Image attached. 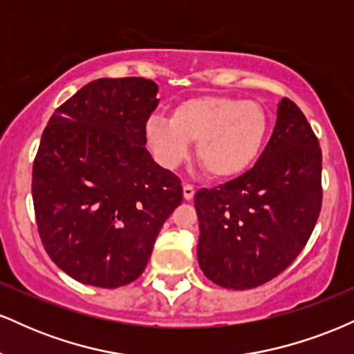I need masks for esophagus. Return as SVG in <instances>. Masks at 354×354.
<instances>
[{
    "instance_id": "obj_1",
    "label": "esophagus",
    "mask_w": 354,
    "mask_h": 354,
    "mask_svg": "<svg viewBox=\"0 0 354 354\" xmlns=\"http://www.w3.org/2000/svg\"><path fill=\"white\" fill-rule=\"evenodd\" d=\"M194 193H196V189H194V186L191 185H185L183 186V196H185V200H193L194 198Z\"/></svg>"
}]
</instances>
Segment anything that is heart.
Instances as JSON below:
<instances>
[{
	"label": "heart",
	"instance_id": "obj_1",
	"mask_svg": "<svg viewBox=\"0 0 354 354\" xmlns=\"http://www.w3.org/2000/svg\"><path fill=\"white\" fill-rule=\"evenodd\" d=\"M268 135V116L256 101L203 95L181 101L169 120L151 116L145 136L166 168L186 160L196 141V156L209 176L230 180L258 160Z\"/></svg>",
	"mask_w": 354,
	"mask_h": 354
}]
</instances>
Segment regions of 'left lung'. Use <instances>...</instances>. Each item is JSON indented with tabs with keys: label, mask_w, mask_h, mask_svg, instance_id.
Wrapping results in <instances>:
<instances>
[{
	"label": "left lung",
	"mask_w": 354,
	"mask_h": 354,
	"mask_svg": "<svg viewBox=\"0 0 354 354\" xmlns=\"http://www.w3.org/2000/svg\"><path fill=\"white\" fill-rule=\"evenodd\" d=\"M321 201L318 138L301 109L283 98L273 135L253 168L194 194L201 271L228 290H251L276 278L306 246Z\"/></svg>",
	"instance_id": "8db88e82"
}]
</instances>
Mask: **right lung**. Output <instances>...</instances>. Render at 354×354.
Wrapping results in <instances>:
<instances>
[{"mask_svg": "<svg viewBox=\"0 0 354 354\" xmlns=\"http://www.w3.org/2000/svg\"><path fill=\"white\" fill-rule=\"evenodd\" d=\"M156 93L145 78L91 81L44 128L31 183L36 225L55 265L76 281H135L181 205V180L145 146Z\"/></svg>", "mask_w": 354, "mask_h": 354, "instance_id": "obj_1", "label": "right lung"}]
</instances>
